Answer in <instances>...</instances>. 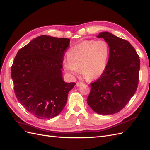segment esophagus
<instances>
[{"label": "esophagus", "instance_id": "esophagus-1", "mask_svg": "<svg viewBox=\"0 0 150 150\" xmlns=\"http://www.w3.org/2000/svg\"><path fill=\"white\" fill-rule=\"evenodd\" d=\"M82 84H83L82 82H76V86L79 87V86H80V85H82Z\"/></svg>", "mask_w": 150, "mask_h": 150}]
</instances>
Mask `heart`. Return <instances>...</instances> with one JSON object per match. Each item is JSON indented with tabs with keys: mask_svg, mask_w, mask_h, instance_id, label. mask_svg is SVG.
Masks as SVG:
<instances>
[{
	"mask_svg": "<svg viewBox=\"0 0 150 150\" xmlns=\"http://www.w3.org/2000/svg\"><path fill=\"white\" fill-rule=\"evenodd\" d=\"M110 48L105 40H85L68 51L63 67L68 74L75 75L79 68L87 80L99 79L105 71L109 62Z\"/></svg>",
	"mask_w": 150,
	"mask_h": 150,
	"instance_id": "obj_1",
	"label": "heart"
}]
</instances>
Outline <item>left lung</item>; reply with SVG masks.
Listing matches in <instances>:
<instances>
[{
	"mask_svg": "<svg viewBox=\"0 0 150 150\" xmlns=\"http://www.w3.org/2000/svg\"><path fill=\"white\" fill-rule=\"evenodd\" d=\"M97 37L108 42L110 55L103 75L91 83L87 104L97 114H113L123 109L136 91L140 59L127 41L109 32L100 33Z\"/></svg>",
	"mask_w": 150,
	"mask_h": 150,
	"instance_id": "1",
	"label": "left lung"
}]
</instances>
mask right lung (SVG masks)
Wrapping results in <instances>:
<instances>
[{"label":"right lung","instance_id":"1","mask_svg":"<svg viewBox=\"0 0 150 150\" xmlns=\"http://www.w3.org/2000/svg\"><path fill=\"white\" fill-rule=\"evenodd\" d=\"M70 39L38 36L21 48L11 67L14 92L20 104L38 119L60 113L74 82H64L62 69Z\"/></svg>","mask_w":150,"mask_h":150}]
</instances>
